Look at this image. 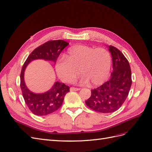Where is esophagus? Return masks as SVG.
<instances>
[{
	"label": "esophagus",
	"instance_id": "34e87169",
	"mask_svg": "<svg viewBox=\"0 0 152 152\" xmlns=\"http://www.w3.org/2000/svg\"><path fill=\"white\" fill-rule=\"evenodd\" d=\"M80 88H76V87H71L70 88V91H80Z\"/></svg>",
	"mask_w": 152,
	"mask_h": 152
}]
</instances>
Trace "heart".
<instances>
[{
	"label": "heart",
	"instance_id": "obj_1",
	"mask_svg": "<svg viewBox=\"0 0 152 152\" xmlns=\"http://www.w3.org/2000/svg\"><path fill=\"white\" fill-rule=\"evenodd\" d=\"M112 58L104 48L78 45L68 50L65 58H60L55 65L58 77L65 83H71L79 75H82L80 83L91 86L102 84L109 75Z\"/></svg>",
	"mask_w": 152,
	"mask_h": 152
}]
</instances>
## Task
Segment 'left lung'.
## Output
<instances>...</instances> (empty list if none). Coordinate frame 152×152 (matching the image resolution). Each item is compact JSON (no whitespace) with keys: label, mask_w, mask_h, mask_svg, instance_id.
<instances>
[{"label":"left lung","mask_w":152,"mask_h":152,"mask_svg":"<svg viewBox=\"0 0 152 152\" xmlns=\"http://www.w3.org/2000/svg\"><path fill=\"white\" fill-rule=\"evenodd\" d=\"M111 54L113 72L110 80L95 89L85 103L92 110L101 113H112L122 106L132 85L129 62L115 47H108Z\"/></svg>","instance_id":"obj_1"}]
</instances>
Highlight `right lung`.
<instances>
[{
	"label": "right lung",
	"instance_id": "add662e5",
	"mask_svg": "<svg viewBox=\"0 0 152 152\" xmlns=\"http://www.w3.org/2000/svg\"><path fill=\"white\" fill-rule=\"evenodd\" d=\"M69 44L68 42L62 40L47 42L34 49L23 65L20 74V88L27 106L34 114L44 116L57 110L63 103L65 96L70 91V87L63 83L56 81L49 91L44 93L31 91L24 81L27 66L36 60L51 61L56 64L61 52Z\"/></svg>",
	"mask_w": 152,
	"mask_h": 152
}]
</instances>
